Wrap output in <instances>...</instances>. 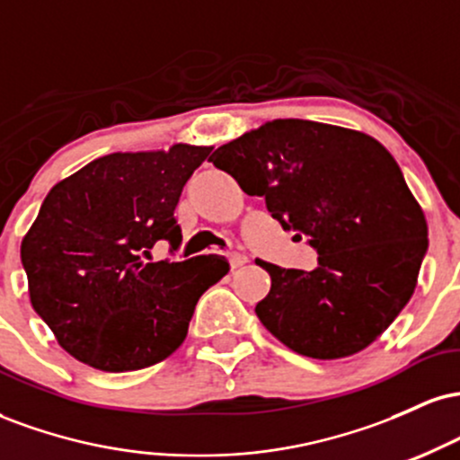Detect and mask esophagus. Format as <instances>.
<instances>
[{"label": "esophagus", "instance_id": "obj_1", "mask_svg": "<svg viewBox=\"0 0 460 460\" xmlns=\"http://www.w3.org/2000/svg\"><path fill=\"white\" fill-rule=\"evenodd\" d=\"M248 261V257L244 255V252H231L229 255V263H231V268H240V266H244V263Z\"/></svg>", "mask_w": 460, "mask_h": 460}]
</instances>
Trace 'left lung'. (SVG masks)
<instances>
[{"mask_svg":"<svg viewBox=\"0 0 460 460\" xmlns=\"http://www.w3.org/2000/svg\"><path fill=\"white\" fill-rule=\"evenodd\" d=\"M251 197L266 199L283 229L318 252L314 270L257 260L270 292L261 324L311 358L363 350L404 309L429 251V226L402 171L361 131L279 119L209 157Z\"/></svg>","mask_w":460,"mask_h":460,"instance_id":"left-lung-1","label":"left lung"}]
</instances>
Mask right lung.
<instances>
[{
	"instance_id": "1",
	"label": "right lung",
	"mask_w": 460,
	"mask_h": 460,
	"mask_svg": "<svg viewBox=\"0 0 460 460\" xmlns=\"http://www.w3.org/2000/svg\"><path fill=\"white\" fill-rule=\"evenodd\" d=\"M212 146L112 153L49 190L21 263L30 300L71 357L131 372L171 357L205 289L229 272L223 255L149 261L155 242L177 251L181 190Z\"/></svg>"
}]
</instances>
